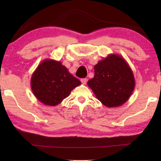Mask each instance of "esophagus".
<instances>
[{
  "label": "esophagus",
  "mask_w": 161,
  "mask_h": 161,
  "mask_svg": "<svg viewBox=\"0 0 161 161\" xmlns=\"http://www.w3.org/2000/svg\"><path fill=\"white\" fill-rule=\"evenodd\" d=\"M81 83H82L83 84H86V82H87V80H86V78L81 79Z\"/></svg>",
  "instance_id": "esophagus-1"
}]
</instances>
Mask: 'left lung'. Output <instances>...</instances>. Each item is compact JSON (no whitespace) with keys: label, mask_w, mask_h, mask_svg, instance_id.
Segmentation results:
<instances>
[{"label":"left lung","mask_w":161,"mask_h":161,"mask_svg":"<svg viewBox=\"0 0 161 161\" xmlns=\"http://www.w3.org/2000/svg\"><path fill=\"white\" fill-rule=\"evenodd\" d=\"M94 77L88 86L102 104L118 107L129 99L135 88V79L123 57L111 54L95 65Z\"/></svg>","instance_id":"8db88e82"}]
</instances>
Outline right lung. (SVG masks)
<instances>
[{"label":"right lung","instance_id":"1","mask_svg":"<svg viewBox=\"0 0 161 161\" xmlns=\"http://www.w3.org/2000/svg\"><path fill=\"white\" fill-rule=\"evenodd\" d=\"M31 89L37 100L45 105L60 103L81 81L70 74L60 61L46 59L32 75Z\"/></svg>","mask_w":161,"mask_h":161}]
</instances>
